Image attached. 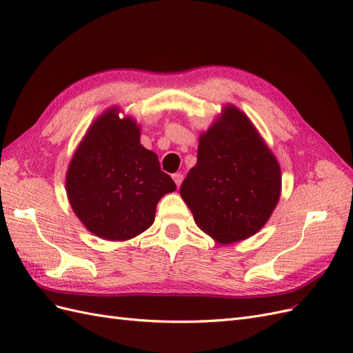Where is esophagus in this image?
Masks as SVG:
<instances>
[{"mask_svg":"<svg viewBox=\"0 0 353 353\" xmlns=\"http://www.w3.org/2000/svg\"><path fill=\"white\" fill-rule=\"evenodd\" d=\"M172 178H174V181H175L176 187H179V185H181V183H183V179H184L183 174H174V175H172Z\"/></svg>","mask_w":353,"mask_h":353,"instance_id":"esophagus-1","label":"esophagus"}]
</instances>
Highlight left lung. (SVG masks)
<instances>
[{
  "label": "left lung",
  "mask_w": 353,
  "mask_h": 353,
  "mask_svg": "<svg viewBox=\"0 0 353 353\" xmlns=\"http://www.w3.org/2000/svg\"><path fill=\"white\" fill-rule=\"evenodd\" d=\"M197 227L219 244L262 230L281 194V168L244 112L227 104L201 132L197 163L179 190Z\"/></svg>",
  "instance_id": "1"
}]
</instances>
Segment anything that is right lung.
Instances as JSON below:
<instances>
[{"instance_id":"right-lung-1","label":"right lung","mask_w":353,"mask_h":353,"mask_svg":"<svg viewBox=\"0 0 353 353\" xmlns=\"http://www.w3.org/2000/svg\"><path fill=\"white\" fill-rule=\"evenodd\" d=\"M110 108L95 119L66 172L72 210L94 236L126 241L152 227L156 206L176 185L157 154L141 145V128Z\"/></svg>"}]
</instances>
